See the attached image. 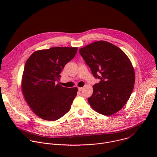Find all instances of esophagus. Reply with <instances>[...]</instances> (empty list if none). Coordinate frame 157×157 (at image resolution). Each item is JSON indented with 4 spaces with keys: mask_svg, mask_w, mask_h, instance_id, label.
Instances as JSON below:
<instances>
[{
    "mask_svg": "<svg viewBox=\"0 0 157 157\" xmlns=\"http://www.w3.org/2000/svg\"><path fill=\"white\" fill-rule=\"evenodd\" d=\"M82 90V87H78V91H81Z\"/></svg>",
    "mask_w": 157,
    "mask_h": 157,
    "instance_id": "obj_1",
    "label": "esophagus"
}]
</instances>
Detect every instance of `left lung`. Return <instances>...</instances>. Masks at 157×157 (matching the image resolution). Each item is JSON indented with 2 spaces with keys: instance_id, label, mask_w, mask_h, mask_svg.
Listing matches in <instances>:
<instances>
[{
  "instance_id": "obj_1",
  "label": "left lung",
  "mask_w": 157,
  "mask_h": 157,
  "mask_svg": "<svg viewBox=\"0 0 157 157\" xmlns=\"http://www.w3.org/2000/svg\"><path fill=\"white\" fill-rule=\"evenodd\" d=\"M80 55L101 81L94 84L93 95L87 99L98 113L111 116L127 103L135 83V71L126 54L105 41H98L81 48Z\"/></svg>"
}]
</instances>
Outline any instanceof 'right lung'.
<instances>
[{
  "label": "right lung",
  "instance_id": "obj_1",
  "mask_svg": "<svg viewBox=\"0 0 157 157\" xmlns=\"http://www.w3.org/2000/svg\"><path fill=\"white\" fill-rule=\"evenodd\" d=\"M78 47H53L33 53L25 64L21 87L25 100L40 118L55 121L64 116L78 92L56 82L65 64L75 56Z\"/></svg>",
  "mask_w": 157,
  "mask_h": 157
}]
</instances>
